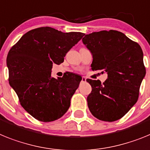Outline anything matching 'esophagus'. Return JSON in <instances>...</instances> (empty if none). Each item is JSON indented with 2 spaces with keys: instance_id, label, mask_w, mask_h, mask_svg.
I'll use <instances>...</instances> for the list:
<instances>
[{
  "instance_id": "esophagus-1",
  "label": "esophagus",
  "mask_w": 150,
  "mask_h": 150,
  "mask_svg": "<svg viewBox=\"0 0 150 150\" xmlns=\"http://www.w3.org/2000/svg\"><path fill=\"white\" fill-rule=\"evenodd\" d=\"M85 81H86V78L82 77V79H81V82H85Z\"/></svg>"
}]
</instances>
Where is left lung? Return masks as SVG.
Instances as JSON below:
<instances>
[{
    "label": "left lung",
    "instance_id": "8db88e82",
    "mask_svg": "<svg viewBox=\"0 0 150 150\" xmlns=\"http://www.w3.org/2000/svg\"><path fill=\"white\" fill-rule=\"evenodd\" d=\"M83 44L91 52V69L101 70L108 78L87 79L92 91L88 106L91 114L104 122H115L137 103L140 84L146 75L144 53L137 43L122 32L110 30L84 35Z\"/></svg>",
    "mask_w": 150,
    "mask_h": 150
}]
</instances>
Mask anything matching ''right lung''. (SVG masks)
Returning a JSON list of instances; mask_svg holds the SVG:
<instances>
[{
    "label": "right lung",
    "instance_id": "obj_1",
    "mask_svg": "<svg viewBox=\"0 0 150 150\" xmlns=\"http://www.w3.org/2000/svg\"><path fill=\"white\" fill-rule=\"evenodd\" d=\"M84 35L41 27L25 34L9 51V84L21 106L38 121L57 120L69 108L81 77L70 73L55 79L51 76L52 66L62 63Z\"/></svg>",
    "mask_w": 150,
    "mask_h": 150
}]
</instances>
